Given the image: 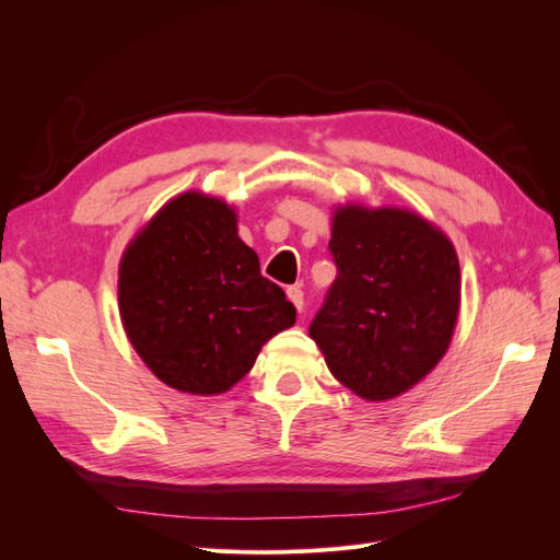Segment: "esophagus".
<instances>
[{"label":"esophagus","mask_w":560,"mask_h":560,"mask_svg":"<svg viewBox=\"0 0 560 560\" xmlns=\"http://www.w3.org/2000/svg\"><path fill=\"white\" fill-rule=\"evenodd\" d=\"M287 299H290L294 303V308L301 313L303 308V292L301 287H287Z\"/></svg>","instance_id":"1"}]
</instances>
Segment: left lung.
Masks as SVG:
<instances>
[{
    "label": "left lung",
    "instance_id": "1",
    "mask_svg": "<svg viewBox=\"0 0 560 560\" xmlns=\"http://www.w3.org/2000/svg\"><path fill=\"white\" fill-rule=\"evenodd\" d=\"M329 252L336 280L308 334L354 395L399 397L448 350L460 311L453 243L411 210L346 206Z\"/></svg>",
    "mask_w": 560,
    "mask_h": 560
}]
</instances>
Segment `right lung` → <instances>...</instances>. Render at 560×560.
<instances>
[{
  "mask_svg": "<svg viewBox=\"0 0 560 560\" xmlns=\"http://www.w3.org/2000/svg\"><path fill=\"white\" fill-rule=\"evenodd\" d=\"M235 222L224 200L186 191L135 235L118 268V311L132 348L182 393H226L268 338L296 322Z\"/></svg>",
  "mask_w": 560,
  "mask_h": 560,
  "instance_id": "right-lung-1",
  "label": "right lung"
}]
</instances>
